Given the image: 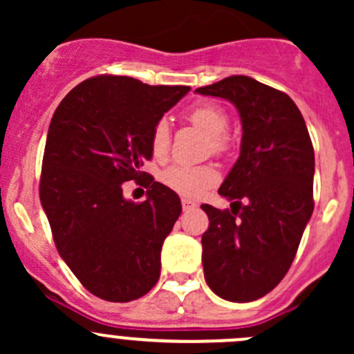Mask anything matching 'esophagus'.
Masks as SVG:
<instances>
[{
  "instance_id": "34e87169",
  "label": "esophagus",
  "mask_w": 354,
  "mask_h": 354,
  "mask_svg": "<svg viewBox=\"0 0 354 354\" xmlns=\"http://www.w3.org/2000/svg\"><path fill=\"white\" fill-rule=\"evenodd\" d=\"M181 203H183V210H190V209H195V207H197V203L190 198H181Z\"/></svg>"
}]
</instances>
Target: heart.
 I'll use <instances>...</instances> for the list:
<instances>
[{"label":"heart","mask_w":354,"mask_h":354,"mask_svg":"<svg viewBox=\"0 0 354 354\" xmlns=\"http://www.w3.org/2000/svg\"><path fill=\"white\" fill-rule=\"evenodd\" d=\"M187 120L194 127L200 128L209 137V149L217 156H223L230 149V140L226 130L230 127V116L226 109L212 102H202L187 111ZM171 135L166 121H157L151 131V152L156 159H164L169 152ZM160 181L176 194L183 197H198L203 192L219 181V173L216 167L203 166H183L174 164L160 174Z\"/></svg>","instance_id":"heart-1"}]
</instances>
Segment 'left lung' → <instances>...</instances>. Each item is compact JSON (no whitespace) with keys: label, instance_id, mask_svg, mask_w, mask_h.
<instances>
[{"label":"left lung","instance_id":"1","mask_svg":"<svg viewBox=\"0 0 354 354\" xmlns=\"http://www.w3.org/2000/svg\"><path fill=\"white\" fill-rule=\"evenodd\" d=\"M195 92L227 99L241 118L240 157L219 188L231 209L202 205V263L217 296L248 303L272 291L295 260L313 212V145L292 99L255 78L233 75Z\"/></svg>","mask_w":354,"mask_h":354}]
</instances>
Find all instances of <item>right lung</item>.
<instances>
[{"label": "right lung", "instance_id": "obj_1", "mask_svg": "<svg viewBox=\"0 0 354 354\" xmlns=\"http://www.w3.org/2000/svg\"><path fill=\"white\" fill-rule=\"evenodd\" d=\"M188 91L99 75L71 88L53 114L39 197L62 259L106 301L137 299L159 281L160 248L181 202L140 169L152 159L154 124ZM130 179L149 187L147 201L122 197Z\"/></svg>", "mask_w": 354, "mask_h": 354}]
</instances>
